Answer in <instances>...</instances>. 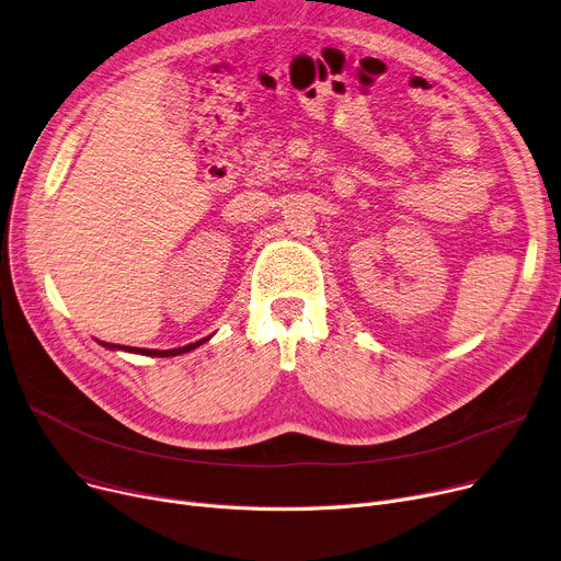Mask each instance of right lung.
Segmentation results:
<instances>
[{"label": "right lung", "mask_w": 561, "mask_h": 561, "mask_svg": "<svg viewBox=\"0 0 561 561\" xmlns=\"http://www.w3.org/2000/svg\"><path fill=\"white\" fill-rule=\"evenodd\" d=\"M205 341H209V339L196 341V343H192V345H184V347H178V350H139V347H122V345H112V343H101V345L107 347V350H126V352L144 354V356H160V358H164V356H178V354H184V352H192V350H196L198 345H203Z\"/></svg>", "instance_id": "right-lung-1"}]
</instances>
